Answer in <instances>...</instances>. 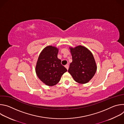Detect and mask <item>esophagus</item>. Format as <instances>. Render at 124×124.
<instances>
[{"label":"esophagus","instance_id":"esophagus-1","mask_svg":"<svg viewBox=\"0 0 124 124\" xmlns=\"http://www.w3.org/2000/svg\"><path fill=\"white\" fill-rule=\"evenodd\" d=\"M65 68L67 69V70H68V69H69V65L68 64H67V65H66L65 66Z\"/></svg>","mask_w":124,"mask_h":124}]
</instances>
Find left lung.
I'll return each mask as SVG.
<instances>
[{"label": "left lung", "mask_w": 124, "mask_h": 124, "mask_svg": "<svg viewBox=\"0 0 124 124\" xmlns=\"http://www.w3.org/2000/svg\"><path fill=\"white\" fill-rule=\"evenodd\" d=\"M69 48L73 61L70 64L68 72L77 82L88 83L94 76L97 69L92 53L81 45Z\"/></svg>", "instance_id": "8db88e82"}]
</instances>
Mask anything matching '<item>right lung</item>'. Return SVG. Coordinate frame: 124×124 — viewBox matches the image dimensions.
Instances as JSON below:
<instances>
[{
    "mask_svg": "<svg viewBox=\"0 0 124 124\" xmlns=\"http://www.w3.org/2000/svg\"><path fill=\"white\" fill-rule=\"evenodd\" d=\"M59 49L48 46L41 51L37 61L35 71L39 78L46 85L52 86L57 84L67 70L57 57Z\"/></svg>",
    "mask_w": 124,
    "mask_h": 124,
    "instance_id": "1",
    "label": "right lung"
}]
</instances>
